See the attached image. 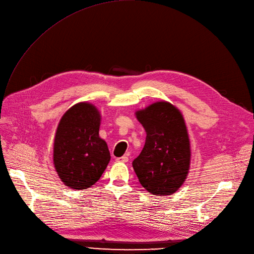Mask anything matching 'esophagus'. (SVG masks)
<instances>
[{"instance_id": "obj_1", "label": "esophagus", "mask_w": 254, "mask_h": 254, "mask_svg": "<svg viewBox=\"0 0 254 254\" xmlns=\"http://www.w3.org/2000/svg\"><path fill=\"white\" fill-rule=\"evenodd\" d=\"M116 161H118V162H127L128 161V157L127 156H123V157H118V158H116Z\"/></svg>"}]
</instances>
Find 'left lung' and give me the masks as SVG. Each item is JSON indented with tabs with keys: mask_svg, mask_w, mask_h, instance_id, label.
<instances>
[{
	"mask_svg": "<svg viewBox=\"0 0 254 254\" xmlns=\"http://www.w3.org/2000/svg\"><path fill=\"white\" fill-rule=\"evenodd\" d=\"M146 131L140 155L132 161L143 187L154 195H172L183 185L190 166V141L181 112L157 102L136 113Z\"/></svg>",
	"mask_w": 254,
	"mask_h": 254,
	"instance_id": "1",
	"label": "left lung"
}]
</instances>
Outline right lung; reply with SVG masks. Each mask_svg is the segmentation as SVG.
I'll list each match as a JSON object with an SVG mask.
<instances>
[{
	"label": "right lung",
	"instance_id": "1",
	"mask_svg": "<svg viewBox=\"0 0 254 254\" xmlns=\"http://www.w3.org/2000/svg\"><path fill=\"white\" fill-rule=\"evenodd\" d=\"M100 114L89 103H78L62 116L54 141V165L71 189L90 188L110 160L107 144L99 137Z\"/></svg>",
	"mask_w": 254,
	"mask_h": 254
}]
</instances>
